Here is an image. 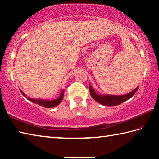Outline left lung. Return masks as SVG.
Here are the masks:
<instances>
[{"mask_svg": "<svg viewBox=\"0 0 159 159\" xmlns=\"http://www.w3.org/2000/svg\"><path fill=\"white\" fill-rule=\"evenodd\" d=\"M138 90V87L136 88L134 90L132 91L130 93L127 94L125 95H98L95 90H93L92 86L90 84V95L92 96V98L95 99L96 102H98V103L102 104V105H105L108 107L111 106H116L118 105V104L123 103V102H125L128 99L132 98L134 93H136V91Z\"/></svg>", "mask_w": 159, "mask_h": 159, "instance_id": "obj_1", "label": "left lung"}]
</instances>
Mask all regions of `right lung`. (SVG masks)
I'll list each match as a JSON object with an SVG mask.
<instances>
[{"label": "right lung", "instance_id": "obj_1", "mask_svg": "<svg viewBox=\"0 0 159 159\" xmlns=\"http://www.w3.org/2000/svg\"><path fill=\"white\" fill-rule=\"evenodd\" d=\"M21 94H22L24 97H26L25 95V93H22V91L20 90ZM64 97V90H62V92L61 93V95L60 96V98L54 99V100H45V99H32V98H29L28 97H26V98L28 99V100L31 101L32 102H34L35 104H38L40 106H43V107H45V108H52V107H56L60 103Z\"/></svg>", "mask_w": 159, "mask_h": 159}]
</instances>
